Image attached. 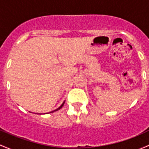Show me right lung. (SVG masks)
<instances>
[{"instance_id": "right-lung-1", "label": "right lung", "mask_w": 149, "mask_h": 149, "mask_svg": "<svg viewBox=\"0 0 149 149\" xmlns=\"http://www.w3.org/2000/svg\"><path fill=\"white\" fill-rule=\"evenodd\" d=\"M64 103H65V101H64V102H63V104H61V106H60V107H58V109H55V110H54V111H52V112H50V113H51V112H55V111H58V110H59V109H61V108H62V107H63V105H64Z\"/></svg>"}]
</instances>
